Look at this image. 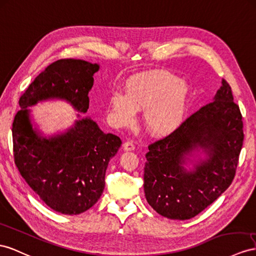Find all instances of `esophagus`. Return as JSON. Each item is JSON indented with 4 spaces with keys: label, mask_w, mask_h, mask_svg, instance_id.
Listing matches in <instances>:
<instances>
[{
    "label": "esophagus",
    "mask_w": 256,
    "mask_h": 256,
    "mask_svg": "<svg viewBox=\"0 0 256 256\" xmlns=\"http://www.w3.org/2000/svg\"><path fill=\"white\" fill-rule=\"evenodd\" d=\"M123 149L126 152H130V150L135 149V144L132 140H128L123 144Z\"/></svg>",
    "instance_id": "34e87169"
}]
</instances>
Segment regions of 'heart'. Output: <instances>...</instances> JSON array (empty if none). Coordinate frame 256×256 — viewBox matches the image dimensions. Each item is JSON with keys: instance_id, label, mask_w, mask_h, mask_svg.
<instances>
[{"instance_id": "b5f03b06", "label": "heart", "mask_w": 256, "mask_h": 256, "mask_svg": "<svg viewBox=\"0 0 256 256\" xmlns=\"http://www.w3.org/2000/svg\"><path fill=\"white\" fill-rule=\"evenodd\" d=\"M188 104V88L171 72L156 70L136 74L126 83V95L114 93L109 106L121 124L133 120L135 110H145L144 120L150 133L164 136L184 120Z\"/></svg>"}]
</instances>
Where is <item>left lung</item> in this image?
Masks as SVG:
<instances>
[{
  "label": "left lung",
  "instance_id": "8db88e82",
  "mask_svg": "<svg viewBox=\"0 0 256 256\" xmlns=\"http://www.w3.org/2000/svg\"><path fill=\"white\" fill-rule=\"evenodd\" d=\"M244 138L239 106L222 78L212 102L148 146L144 190L149 204L170 220L194 218L230 186ZM196 146L204 148L210 158L187 172L182 166L184 156Z\"/></svg>",
  "mask_w": 256,
  "mask_h": 256
}]
</instances>
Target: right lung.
<instances>
[{
    "instance_id": "add662e5",
    "label": "right lung",
    "mask_w": 256,
    "mask_h": 256,
    "mask_svg": "<svg viewBox=\"0 0 256 256\" xmlns=\"http://www.w3.org/2000/svg\"><path fill=\"white\" fill-rule=\"evenodd\" d=\"M98 69L96 64L71 58L52 62L19 98L20 110L12 122L18 171L45 204L62 214H81L98 201L108 163L122 142L116 135L104 133L88 118L76 121L67 133L41 138L32 130L27 107L48 98H62L85 114Z\"/></svg>"
}]
</instances>
